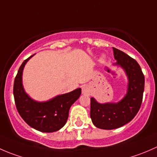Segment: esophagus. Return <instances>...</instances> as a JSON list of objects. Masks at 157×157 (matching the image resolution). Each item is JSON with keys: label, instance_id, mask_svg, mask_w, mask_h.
I'll use <instances>...</instances> for the list:
<instances>
[{"label": "esophagus", "instance_id": "obj_1", "mask_svg": "<svg viewBox=\"0 0 157 157\" xmlns=\"http://www.w3.org/2000/svg\"><path fill=\"white\" fill-rule=\"evenodd\" d=\"M82 94H89V90H88V88L86 86H84L82 88Z\"/></svg>", "mask_w": 157, "mask_h": 157}]
</instances>
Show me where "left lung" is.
<instances>
[{"instance_id":"obj_1","label":"left lung","mask_w":157,"mask_h":157,"mask_svg":"<svg viewBox=\"0 0 157 157\" xmlns=\"http://www.w3.org/2000/svg\"><path fill=\"white\" fill-rule=\"evenodd\" d=\"M114 65L120 66L126 73L128 83L125 96L118 103H98L90 98V118L97 128L101 129L118 128L123 126L138 113L143 99L144 75L136 60L122 51L113 48Z\"/></svg>"}]
</instances>
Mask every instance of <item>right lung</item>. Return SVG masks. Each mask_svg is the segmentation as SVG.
Here are the masks:
<instances>
[{
	"label": "right lung",
	"mask_w": 157,
	"mask_h": 157,
	"mask_svg": "<svg viewBox=\"0 0 157 157\" xmlns=\"http://www.w3.org/2000/svg\"><path fill=\"white\" fill-rule=\"evenodd\" d=\"M34 55L23 61L14 80L13 96L16 106L21 117L29 126L41 132H56L67 123L69 109L78 99L82 90L77 88L45 102L32 100L24 90L22 75L25 63Z\"/></svg>",
	"instance_id": "1"
}]
</instances>
